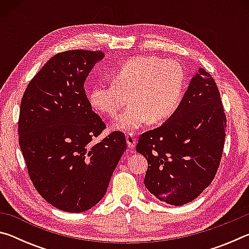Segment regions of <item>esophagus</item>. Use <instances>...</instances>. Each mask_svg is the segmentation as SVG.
<instances>
[{"label": "esophagus", "mask_w": 249, "mask_h": 249, "mask_svg": "<svg viewBox=\"0 0 249 249\" xmlns=\"http://www.w3.org/2000/svg\"><path fill=\"white\" fill-rule=\"evenodd\" d=\"M126 142H127L128 148L132 149V148H134L135 142H136V138H135L133 134H127L126 135Z\"/></svg>", "instance_id": "obj_1"}]
</instances>
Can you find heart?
<instances>
[{
  "label": "heart",
  "mask_w": 249,
  "mask_h": 249,
  "mask_svg": "<svg viewBox=\"0 0 249 249\" xmlns=\"http://www.w3.org/2000/svg\"><path fill=\"white\" fill-rule=\"evenodd\" d=\"M113 82L100 84L89 92L92 107L114 116L133 104L114 121V127L125 132L140 128L147 122L160 123L178 108L185 88L183 67L176 60L157 56L129 58L114 70Z\"/></svg>",
  "instance_id": "b5f03b06"
}]
</instances>
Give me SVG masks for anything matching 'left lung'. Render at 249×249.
Here are the masks:
<instances>
[{
  "label": "left lung",
  "instance_id": "obj_1",
  "mask_svg": "<svg viewBox=\"0 0 249 249\" xmlns=\"http://www.w3.org/2000/svg\"><path fill=\"white\" fill-rule=\"evenodd\" d=\"M225 129L216 83L200 68L174 114L138 140L136 151L148 161L144 179L147 190L177 206L196 199L216 175Z\"/></svg>",
  "mask_w": 249,
  "mask_h": 249
}]
</instances>
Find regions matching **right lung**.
I'll return each mask as SVG.
<instances>
[{"label": "right lung", "instance_id": "obj_1", "mask_svg": "<svg viewBox=\"0 0 249 249\" xmlns=\"http://www.w3.org/2000/svg\"><path fill=\"white\" fill-rule=\"evenodd\" d=\"M102 52L68 50L46 62L20 102L18 142L34 187L65 212L90 210L104 196L126 149L124 134L105 128L92 111L84 82Z\"/></svg>", "mask_w": 249, "mask_h": 249}]
</instances>
